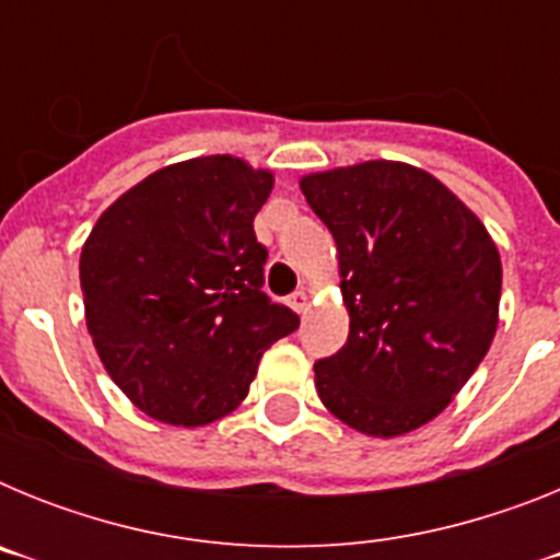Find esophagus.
<instances>
[{"label":"esophagus","mask_w":560,"mask_h":560,"mask_svg":"<svg viewBox=\"0 0 560 560\" xmlns=\"http://www.w3.org/2000/svg\"><path fill=\"white\" fill-rule=\"evenodd\" d=\"M289 305L296 311V314H305V311H308V294H305L303 289L294 291V294L289 296Z\"/></svg>","instance_id":"34e87169"}]
</instances>
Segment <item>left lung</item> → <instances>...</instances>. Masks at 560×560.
I'll return each instance as SVG.
<instances>
[{
	"mask_svg": "<svg viewBox=\"0 0 560 560\" xmlns=\"http://www.w3.org/2000/svg\"><path fill=\"white\" fill-rule=\"evenodd\" d=\"M305 201L339 252L350 334L314 364L325 407L370 438L438 418L471 378L499 325L493 237L432 173L361 162L308 173Z\"/></svg>",
	"mask_w": 560,
	"mask_h": 560,
	"instance_id": "left-lung-1",
	"label": "left lung"
}]
</instances>
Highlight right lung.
<instances>
[{
  "label": "right lung",
  "mask_w": 560,
  "mask_h": 560,
  "mask_svg": "<svg viewBox=\"0 0 560 560\" xmlns=\"http://www.w3.org/2000/svg\"><path fill=\"white\" fill-rule=\"evenodd\" d=\"M275 176L215 153L122 192L81 249L86 328L103 368L148 418L205 427L246 398L300 316L264 294L257 210Z\"/></svg>",
  "instance_id": "obj_1"
}]
</instances>
